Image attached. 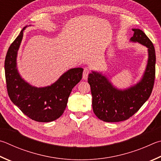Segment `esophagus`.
Wrapping results in <instances>:
<instances>
[{
	"mask_svg": "<svg viewBox=\"0 0 161 161\" xmlns=\"http://www.w3.org/2000/svg\"><path fill=\"white\" fill-rule=\"evenodd\" d=\"M89 74V69L88 68H84L82 75V79L84 80H86L88 78V75Z\"/></svg>",
	"mask_w": 161,
	"mask_h": 161,
	"instance_id": "1",
	"label": "esophagus"
}]
</instances>
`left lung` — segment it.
<instances>
[{
	"instance_id": "1",
	"label": "left lung",
	"mask_w": 161,
	"mask_h": 161,
	"mask_svg": "<svg viewBox=\"0 0 161 161\" xmlns=\"http://www.w3.org/2000/svg\"><path fill=\"white\" fill-rule=\"evenodd\" d=\"M130 42L139 43L148 48L145 71L138 82L127 89H118L106 75L92 70L88 82L92 94V107L95 115L104 122H115L129 119L147 101L153 87L156 72V52L153 43L139 29H132Z\"/></svg>"
}]
</instances>
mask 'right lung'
Here are the masks:
<instances>
[{
    "mask_svg": "<svg viewBox=\"0 0 161 161\" xmlns=\"http://www.w3.org/2000/svg\"><path fill=\"white\" fill-rule=\"evenodd\" d=\"M27 27L20 31L8 48L5 57V73L8 96L12 102L33 120L52 122L59 118L65 111L73 87L82 78L83 68L68 69L49 86L36 87L31 85L21 77L17 65V53L23 31Z\"/></svg>",
    "mask_w": 161,
    "mask_h": 161,
    "instance_id": "add662e5",
    "label": "right lung"
}]
</instances>
